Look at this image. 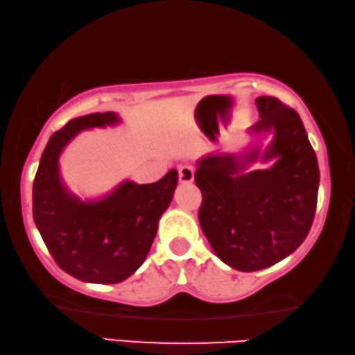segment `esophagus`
I'll return each mask as SVG.
<instances>
[{"label": "esophagus", "mask_w": 355, "mask_h": 355, "mask_svg": "<svg viewBox=\"0 0 355 355\" xmlns=\"http://www.w3.org/2000/svg\"><path fill=\"white\" fill-rule=\"evenodd\" d=\"M193 179H195L193 166L184 165V166L179 168V182L190 184V182H193Z\"/></svg>", "instance_id": "obj_1"}]
</instances>
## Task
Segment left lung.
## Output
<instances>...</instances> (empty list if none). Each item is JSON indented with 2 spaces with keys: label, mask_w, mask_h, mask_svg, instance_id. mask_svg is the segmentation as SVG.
I'll return each instance as SVG.
<instances>
[{
  "label": "left lung",
  "mask_w": 355,
  "mask_h": 355,
  "mask_svg": "<svg viewBox=\"0 0 355 355\" xmlns=\"http://www.w3.org/2000/svg\"><path fill=\"white\" fill-rule=\"evenodd\" d=\"M261 118L253 133L274 132L263 160L267 170L242 173L245 159L214 154L198 162L195 184L202 201L201 230L217 257L241 272L277 264L309 236L316 212L319 168L300 116L277 97L257 98Z\"/></svg>",
  "instance_id": "left-lung-1"
}]
</instances>
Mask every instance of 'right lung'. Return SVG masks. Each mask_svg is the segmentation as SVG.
Listing matches in <instances>:
<instances>
[{
  "instance_id": "obj_1",
  "label": "right lung",
  "mask_w": 355,
  "mask_h": 355,
  "mask_svg": "<svg viewBox=\"0 0 355 355\" xmlns=\"http://www.w3.org/2000/svg\"><path fill=\"white\" fill-rule=\"evenodd\" d=\"M118 123L113 112L75 118L55 132L33 184V217L55 263L81 282H124L144 263L162 214L173 200L178 171L160 181H125L98 201H80L64 189L58 159L80 130Z\"/></svg>"
}]
</instances>
